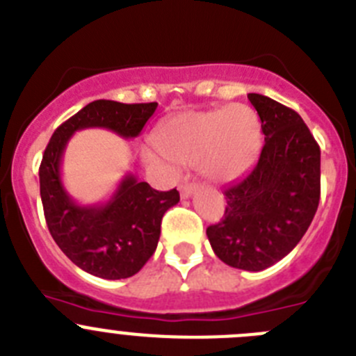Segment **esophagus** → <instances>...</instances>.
<instances>
[{
	"label": "esophagus",
	"instance_id": "obj_1",
	"mask_svg": "<svg viewBox=\"0 0 356 356\" xmlns=\"http://www.w3.org/2000/svg\"><path fill=\"white\" fill-rule=\"evenodd\" d=\"M195 188H197V185H194V184L180 185V195L184 197V200H187V197H191V195L194 194Z\"/></svg>",
	"mask_w": 356,
	"mask_h": 356
}]
</instances>
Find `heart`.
Segmentation results:
<instances>
[{
	"label": "heart",
	"instance_id": "b5f03b06",
	"mask_svg": "<svg viewBox=\"0 0 356 356\" xmlns=\"http://www.w3.org/2000/svg\"><path fill=\"white\" fill-rule=\"evenodd\" d=\"M261 122L247 104L187 111L169 118L155 134L159 149H145V161L176 172L175 162L200 165L211 181L227 184L247 171L261 149Z\"/></svg>",
	"mask_w": 356,
	"mask_h": 356
}]
</instances>
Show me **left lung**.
<instances>
[{"label":"left lung","mask_w":356,"mask_h":356,"mask_svg":"<svg viewBox=\"0 0 356 356\" xmlns=\"http://www.w3.org/2000/svg\"><path fill=\"white\" fill-rule=\"evenodd\" d=\"M265 134L259 161L224 188V218L207 229L215 256L233 268L261 272L288 256L311 226L319 204L321 152L289 107L249 93Z\"/></svg>","instance_id":"obj_1"}]
</instances>
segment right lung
Listing matches in <instances>:
<instances>
[{"mask_svg": "<svg viewBox=\"0 0 356 356\" xmlns=\"http://www.w3.org/2000/svg\"><path fill=\"white\" fill-rule=\"evenodd\" d=\"M156 106L95 100L58 127L42 156L40 197L51 236L74 265L91 275L107 280L136 275L155 252L162 217L178 204L180 194L176 188L155 191L129 172L109 200L81 204L61 180L65 148L77 130L95 127L123 139L138 138Z\"/></svg>", "mask_w": 356, "mask_h": 356, "instance_id": "right-lung-1", "label": "right lung"}]
</instances>
